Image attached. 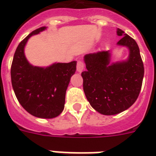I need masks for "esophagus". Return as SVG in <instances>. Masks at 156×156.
Instances as JSON below:
<instances>
[{"mask_svg": "<svg viewBox=\"0 0 156 156\" xmlns=\"http://www.w3.org/2000/svg\"><path fill=\"white\" fill-rule=\"evenodd\" d=\"M83 69H84V63H83V62L78 61L77 62V72L78 73H82V72L83 71Z\"/></svg>", "mask_w": 156, "mask_h": 156, "instance_id": "obj_1", "label": "esophagus"}]
</instances>
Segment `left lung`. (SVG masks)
<instances>
[{
    "label": "left lung",
    "instance_id": "left-lung-1",
    "mask_svg": "<svg viewBox=\"0 0 156 156\" xmlns=\"http://www.w3.org/2000/svg\"><path fill=\"white\" fill-rule=\"evenodd\" d=\"M117 45L129 49L126 60L110 62L111 53L103 51L84 56L86 71L82 73L83 91L89 104L102 115H114L136 101L144 78V64L134 39L117 29Z\"/></svg>",
    "mask_w": 156,
    "mask_h": 156
}]
</instances>
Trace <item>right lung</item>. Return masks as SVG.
Here are the masks:
<instances>
[{"instance_id": "1", "label": "right lung", "mask_w": 156, "mask_h": 156, "mask_svg": "<svg viewBox=\"0 0 156 156\" xmlns=\"http://www.w3.org/2000/svg\"><path fill=\"white\" fill-rule=\"evenodd\" d=\"M46 29V27L37 29L19 43L13 57L11 77L12 88L20 105L35 117L52 119L64 108L66 90L75 73L77 62H55L41 68L27 61L24 48L28 39Z\"/></svg>"}]
</instances>
